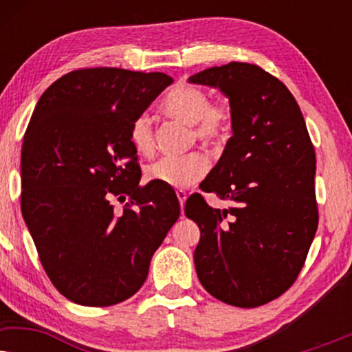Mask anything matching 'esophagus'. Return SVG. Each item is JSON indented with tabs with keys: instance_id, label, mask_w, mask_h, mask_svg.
Masks as SVG:
<instances>
[{
	"instance_id": "34e87169",
	"label": "esophagus",
	"mask_w": 352,
	"mask_h": 352,
	"mask_svg": "<svg viewBox=\"0 0 352 352\" xmlns=\"http://www.w3.org/2000/svg\"><path fill=\"white\" fill-rule=\"evenodd\" d=\"M176 197H177V200H179V205L182 208V206H184V204H186V200H187V194L184 190H176Z\"/></svg>"
}]
</instances>
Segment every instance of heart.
<instances>
[{
  "label": "heart",
  "instance_id": "heart-1",
  "mask_svg": "<svg viewBox=\"0 0 352 352\" xmlns=\"http://www.w3.org/2000/svg\"><path fill=\"white\" fill-rule=\"evenodd\" d=\"M162 110L170 118L189 124L192 139L204 146H221L232 136L235 115L229 104L211 102L208 91L194 85H179L166 94ZM129 141L139 153H151L155 147L152 120L139 115L129 129ZM210 162L204 153L192 152L184 157H163L147 166L148 181L186 189L204 179Z\"/></svg>",
  "mask_w": 352,
  "mask_h": 352
}]
</instances>
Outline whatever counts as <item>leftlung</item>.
<instances>
[{"instance_id":"1","label":"left lung","mask_w":352,"mask_h":352,"mask_svg":"<svg viewBox=\"0 0 352 352\" xmlns=\"http://www.w3.org/2000/svg\"><path fill=\"white\" fill-rule=\"evenodd\" d=\"M189 81L219 88L235 115L232 138L200 184L229 208H211L201 194L186 201L200 228L197 276L219 301L263 306L295 283L314 240V146L293 94L261 67L229 62Z\"/></svg>"}]
</instances>
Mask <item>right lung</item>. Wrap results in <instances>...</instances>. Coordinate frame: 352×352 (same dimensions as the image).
<instances>
[{
	"label": "right lung",
	"instance_id": "obj_1",
	"mask_svg": "<svg viewBox=\"0 0 352 352\" xmlns=\"http://www.w3.org/2000/svg\"><path fill=\"white\" fill-rule=\"evenodd\" d=\"M170 75L115 67L60 76L38 100L22 144L21 208L47 277L67 300L112 306L133 296L179 218L175 190L139 184L134 120ZM127 200L114 211L111 200Z\"/></svg>",
	"mask_w": 352,
	"mask_h": 352
}]
</instances>
